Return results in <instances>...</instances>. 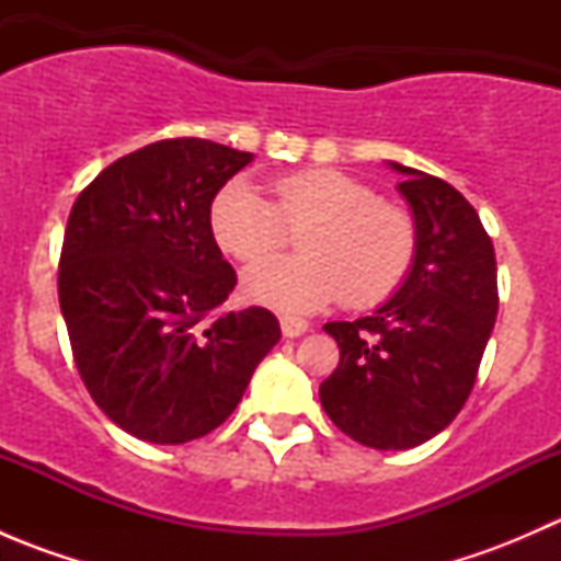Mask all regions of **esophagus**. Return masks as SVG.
<instances>
[{
    "mask_svg": "<svg viewBox=\"0 0 561 561\" xmlns=\"http://www.w3.org/2000/svg\"><path fill=\"white\" fill-rule=\"evenodd\" d=\"M279 325H282V333H285L287 339H296V336H301V333L309 331V322L301 320V317H287L285 314L279 320Z\"/></svg>",
    "mask_w": 561,
    "mask_h": 561,
    "instance_id": "obj_1",
    "label": "esophagus"
}]
</instances>
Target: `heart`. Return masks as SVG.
I'll return each mask as SVG.
<instances>
[{
	"instance_id": "1",
	"label": "heart",
	"mask_w": 561,
	"mask_h": 561,
	"mask_svg": "<svg viewBox=\"0 0 561 561\" xmlns=\"http://www.w3.org/2000/svg\"><path fill=\"white\" fill-rule=\"evenodd\" d=\"M276 206L247 179L214 195L211 233L239 263H260L301 233L307 254L254 265L244 276L252 301L312 312L342 298L350 309L388 301L407 282L417 254V228L404 208L380 201L364 181L331 168H309L274 181Z\"/></svg>"
}]
</instances>
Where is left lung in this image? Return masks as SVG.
Returning <instances> with one entry per match:
<instances>
[{"label": "left lung", "mask_w": 561, "mask_h": 561, "mask_svg": "<svg viewBox=\"0 0 561 561\" xmlns=\"http://www.w3.org/2000/svg\"><path fill=\"white\" fill-rule=\"evenodd\" d=\"M417 228L410 276L375 314L325 322L339 366L320 386L322 410L366 448L407 450L454 423L494 331V244L448 181L390 162Z\"/></svg>", "instance_id": "1"}]
</instances>
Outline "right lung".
<instances>
[{
    "mask_svg": "<svg viewBox=\"0 0 561 561\" xmlns=\"http://www.w3.org/2000/svg\"><path fill=\"white\" fill-rule=\"evenodd\" d=\"M249 162L214 140H157L72 203L59 257L72 358L94 404L146 443H190L228 421L282 336L263 307L219 312L236 271L208 214Z\"/></svg>",
    "mask_w": 561,
    "mask_h": 561,
    "instance_id": "obj_1",
    "label": "right lung"
}]
</instances>
